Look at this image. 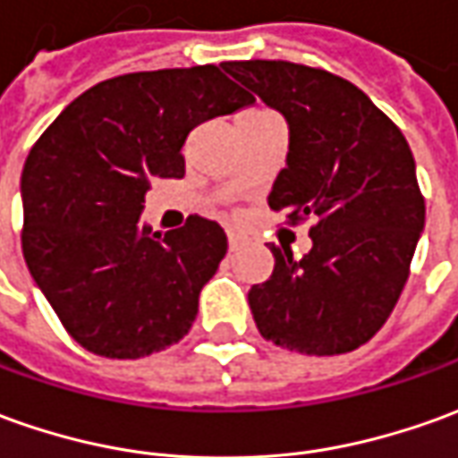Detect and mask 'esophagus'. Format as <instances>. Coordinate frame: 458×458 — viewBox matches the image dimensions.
I'll use <instances>...</instances> for the list:
<instances>
[{"mask_svg": "<svg viewBox=\"0 0 458 458\" xmlns=\"http://www.w3.org/2000/svg\"><path fill=\"white\" fill-rule=\"evenodd\" d=\"M226 242H229V249L234 251V249L244 247V244H247V236L239 234V232H226Z\"/></svg>", "mask_w": 458, "mask_h": 458, "instance_id": "esophagus-1", "label": "esophagus"}]
</instances>
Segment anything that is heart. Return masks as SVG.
I'll return each mask as SVG.
<instances>
[{"label":"heart","mask_w":458,"mask_h":458,"mask_svg":"<svg viewBox=\"0 0 458 458\" xmlns=\"http://www.w3.org/2000/svg\"><path fill=\"white\" fill-rule=\"evenodd\" d=\"M249 114H269V112H249Z\"/></svg>","instance_id":"heart-1"}]
</instances>
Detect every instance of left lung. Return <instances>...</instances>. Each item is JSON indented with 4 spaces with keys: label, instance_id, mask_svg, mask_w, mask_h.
I'll use <instances>...</instances> for the list:
<instances>
[{
    "label": "left lung",
    "instance_id": "8db88e82",
    "mask_svg": "<svg viewBox=\"0 0 458 458\" xmlns=\"http://www.w3.org/2000/svg\"><path fill=\"white\" fill-rule=\"evenodd\" d=\"M289 124V154L269 207L314 219L311 249L271 247L274 271L249 292L261 336L299 354H346L367 344L399 301L424 197L406 139L352 81L292 62H224Z\"/></svg>",
    "mask_w": 458,
    "mask_h": 458
}]
</instances>
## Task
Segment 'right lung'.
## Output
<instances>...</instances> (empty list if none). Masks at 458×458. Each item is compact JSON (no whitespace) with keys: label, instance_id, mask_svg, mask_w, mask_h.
Listing matches in <instances>:
<instances>
[{"label":"right lung","instance_id":"obj_1","mask_svg":"<svg viewBox=\"0 0 458 458\" xmlns=\"http://www.w3.org/2000/svg\"><path fill=\"white\" fill-rule=\"evenodd\" d=\"M254 102L222 66L106 79L79 94L21 172V251L56 317L87 352L139 359L176 344L226 254L216 222H139L149 179L184 176L189 131Z\"/></svg>","mask_w":458,"mask_h":458}]
</instances>
